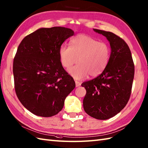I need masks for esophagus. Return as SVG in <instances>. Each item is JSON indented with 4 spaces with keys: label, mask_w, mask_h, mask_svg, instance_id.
<instances>
[{
    "label": "esophagus",
    "mask_w": 148,
    "mask_h": 148,
    "mask_svg": "<svg viewBox=\"0 0 148 148\" xmlns=\"http://www.w3.org/2000/svg\"><path fill=\"white\" fill-rule=\"evenodd\" d=\"M75 86L76 87H79V86H81V82H79V81H75Z\"/></svg>",
    "instance_id": "1"
}]
</instances>
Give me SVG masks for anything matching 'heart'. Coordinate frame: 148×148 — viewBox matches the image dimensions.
Listing matches in <instances>:
<instances>
[{
    "label": "heart",
    "instance_id": "heart-1",
    "mask_svg": "<svg viewBox=\"0 0 148 148\" xmlns=\"http://www.w3.org/2000/svg\"><path fill=\"white\" fill-rule=\"evenodd\" d=\"M61 64L69 69V73L76 79H82L90 74L96 77L105 70L110 57V48L106 43L99 42L90 36L78 35L70 42V47L62 46L59 50Z\"/></svg>",
    "mask_w": 148,
    "mask_h": 148
}]
</instances>
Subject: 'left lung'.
I'll return each instance as SVG.
<instances>
[{
  "mask_svg": "<svg viewBox=\"0 0 148 148\" xmlns=\"http://www.w3.org/2000/svg\"><path fill=\"white\" fill-rule=\"evenodd\" d=\"M93 30L108 40L111 53L103 73L93 79L82 83L86 90L83 107L92 117L106 120L116 115L127 103L131 94L134 64L124 40L112 32Z\"/></svg>",
  "mask_w": 148,
  "mask_h": 148,
  "instance_id": "8db88e82",
  "label": "left lung"
}]
</instances>
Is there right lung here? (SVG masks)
<instances>
[{"mask_svg": "<svg viewBox=\"0 0 148 148\" xmlns=\"http://www.w3.org/2000/svg\"><path fill=\"white\" fill-rule=\"evenodd\" d=\"M74 32L64 27H42L21 41L13 62L16 93L29 112L50 117L62 110L75 82L61 64L59 50Z\"/></svg>", "mask_w": 148, "mask_h": 148, "instance_id": "right-lung-1", "label": "right lung"}]
</instances>
